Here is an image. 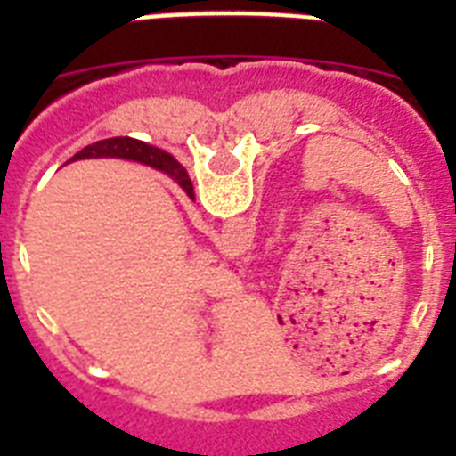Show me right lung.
<instances>
[{
    "label": "right lung",
    "mask_w": 456,
    "mask_h": 456,
    "mask_svg": "<svg viewBox=\"0 0 456 456\" xmlns=\"http://www.w3.org/2000/svg\"><path fill=\"white\" fill-rule=\"evenodd\" d=\"M91 157H120V159H134V162H143L148 167L159 168V171L171 175L187 191L189 199H193V187L187 171L168 152L159 151L155 146H148L143 141L130 139V136H114V139L95 141L93 146H86L84 151H79L70 162H75V159H91Z\"/></svg>",
    "instance_id": "right-lung-1"
}]
</instances>
